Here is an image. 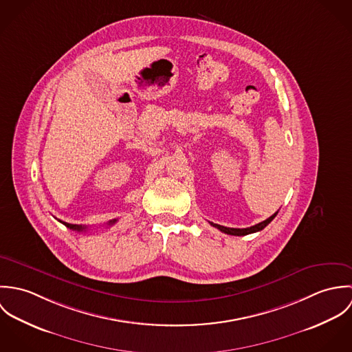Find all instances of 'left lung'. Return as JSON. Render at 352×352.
Returning a JSON list of instances; mask_svg holds the SVG:
<instances>
[{
	"instance_id": "obj_1",
	"label": "left lung",
	"mask_w": 352,
	"mask_h": 352,
	"mask_svg": "<svg viewBox=\"0 0 352 352\" xmlns=\"http://www.w3.org/2000/svg\"><path fill=\"white\" fill-rule=\"evenodd\" d=\"M278 211L275 214H272L270 218H267L265 221L257 223V225H253L251 228H245V229H234V228H226V226H222V225H218V223H212L210 222L211 226L219 229L222 233H226V234H230V236H247V234H251V233H256V232H260L263 230L275 217H276Z\"/></svg>"
}]
</instances>
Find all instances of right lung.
Masks as SVG:
<instances>
[{
    "instance_id": "right-lung-1",
    "label": "right lung",
    "mask_w": 352,
    "mask_h": 352,
    "mask_svg": "<svg viewBox=\"0 0 352 352\" xmlns=\"http://www.w3.org/2000/svg\"><path fill=\"white\" fill-rule=\"evenodd\" d=\"M60 223H63L65 226H67L69 229L72 230H77V232H84L87 229V226H82V225H73V223H67V222H63V221H59ZM116 222V219H112L108 222V225H113Z\"/></svg>"
}]
</instances>
